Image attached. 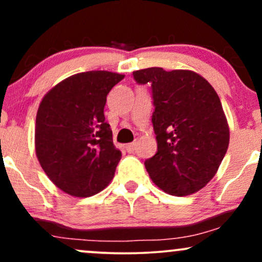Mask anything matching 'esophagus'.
<instances>
[{"mask_svg": "<svg viewBox=\"0 0 262 262\" xmlns=\"http://www.w3.org/2000/svg\"><path fill=\"white\" fill-rule=\"evenodd\" d=\"M135 148H137V144H135V143L128 144V145H127V151L129 152V154H132V152H134Z\"/></svg>", "mask_w": 262, "mask_h": 262, "instance_id": "34e87169", "label": "esophagus"}]
</instances>
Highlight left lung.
Masks as SVG:
<instances>
[{
	"instance_id": "1",
	"label": "left lung",
	"mask_w": 262,
	"mask_h": 262,
	"mask_svg": "<svg viewBox=\"0 0 262 262\" xmlns=\"http://www.w3.org/2000/svg\"><path fill=\"white\" fill-rule=\"evenodd\" d=\"M151 85L156 154L146 160L152 182L172 196L196 193L214 177L229 145L221 100L204 77L191 70L148 68L133 73Z\"/></svg>"
}]
</instances>
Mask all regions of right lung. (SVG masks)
<instances>
[{
  "instance_id": "obj_1",
  "label": "right lung",
  "mask_w": 262,
  "mask_h": 262,
  "mask_svg": "<svg viewBox=\"0 0 262 262\" xmlns=\"http://www.w3.org/2000/svg\"><path fill=\"white\" fill-rule=\"evenodd\" d=\"M123 79L111 71L73 75L39 104L35 154L50 181L70 196H93L112 181L122 152L103 110L107 95Z\"/></svg>"
}]
</instances>
